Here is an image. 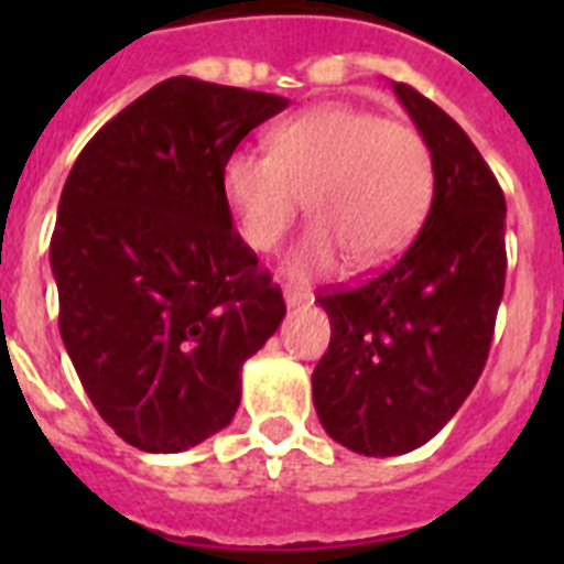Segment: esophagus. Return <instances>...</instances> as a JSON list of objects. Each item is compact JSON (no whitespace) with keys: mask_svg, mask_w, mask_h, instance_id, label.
Returning a JSON list of instances; mask_svg holds the SVG:
<instances>
[{"mask_svg":"<svg viewBox=\"0 0 564 564\" xmlns=\"http://www.w3.org/2000/svg\"><path fill=\"white\" fill-rule=\"evenodd\" d=\"M310 299V292L304 290H295V286H286L283 290V301H286V307H295V304H304Z\"/></svg>","mask_w":564,"mask_h":564,"instance_id":"1","label":"esophagus"}]
</instances>
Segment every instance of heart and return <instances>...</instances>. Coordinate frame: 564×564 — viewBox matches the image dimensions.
Instances as JSON below:
<instances>
[{
    "instance_id": "1",
    "label": "heart",
    "mask_w": 564,
    "mask_h": 564,
    "mask_svg": "<svg viewBox=\"0 0 564 564\" xmlns=\"http://www.w3.org/2000/svg\"><path fill=\"white\" fill-rule=\"evenodd\" d=\"M436 166L427 140L354 105H318L283 119L269 154L237 149L221 166V189L254 251H272L299 219L313 225L286 257L299 281L354 265H380L410 246L433 202Z\"/></svg>"
}]
</instances>
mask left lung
<instances>
[{
    "mask_svg": "<svg viewBox=\"0 0 564 564\" xmlns=\"http://www.w3.org/2000/svg\"><path fill=\"white\" fill-rule=\"evenodd\" d=\"M398 99L436 166L424 228L362 286L318 295L330 345L313 371L327 436L398 456L436 436L489 357L507 281V198L463 128L410 84Z\"/></svg>",
    "mask_w": 564,
    "mask_h": 564,
    "instance_id": "1",
    "label": "left lung"
}]
</instances>
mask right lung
I'll use <instances>...</instances> for the list:
<instances>
[{"label":"right lung","mask_w":564,"mask_h":564,"mask_svg":"<svg viewBox=\"0 0 564 564\" xmlns=\"http://www.w3.org/2000/svg\"><path fill=\"white\" fill-rule=\"evenodd\" d=\"M290 101L166 78L78 154L48 246L61 339L128 445L178 454L228 427L242 362L286 316L221 189L239 140Z\"/></svg>","instance_id":"right-lung-1"}]
</instances>
